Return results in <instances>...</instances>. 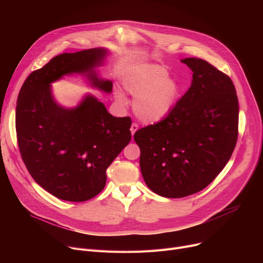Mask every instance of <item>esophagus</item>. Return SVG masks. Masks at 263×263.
I'll list each match as a JSON object with an SVG mask.
<instances>
[{
  "instance_id": "1",
  "label": "esophagus",
  "mask_w": 263,
  "mask_h": 263,
  "mask_svg": "<svg viewBox=\"0 0 263 263\" xmlns=\"http://www.w3.org/2000/svg\"><path fill=\"white\" fill-rule=\"evenodd\" d=\"M137 129H139V124H137L136 122H133V123H132V126H131V128H130L132 135H134V133L137 131Z\"/></svg>"
}]
</instances>
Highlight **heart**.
Segmentation results:
<instances>
[{"mask_svg":"<svg viewBox=\"0 0 263 263\" xmlns=\"http://www.w3.org/2000/svg\"><path fill=\"white\" fill-rule=\"evenodd\" d=\"M166 76L165 69L148 66L124 80V87L135 97L134 113L143 121H160L174 107L179 86L174 79ZM116 98L120 103H126V98L121 92H116Z\"/></svg>","mask_w":263,"mask_h":263,"instance_id":"b5f03b06","label":"heart"}]
</instances>
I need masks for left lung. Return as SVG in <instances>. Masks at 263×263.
<instances>
[{"mask_svg": "<svg viewBox=\"0 0 263 263\" xmlns=\"http://www.w3.org/2000/svg\"><path fill=\"white\" fill-rule=\"evenodd\" d=\"M182 63L193 71L189 90L166 117L134 134L147 186L167 198L208 186L229 161L239 134V102L231 79L201 59Z\"/></svg>", "mask_w": 263, "mask_h": 263, "instance_id": "obj_1", "label": "left lung"}]
</instances>
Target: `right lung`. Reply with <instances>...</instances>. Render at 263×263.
Returning a JSON list of instances; mask_svg holds the SVG:
<instances>
[{
    "instance_id": "right-lung-1",
    "label": "right lung",
    "mask_w": 263,
    "mask_h": 263,
    "mask_svg": "<svg viewBox=\"0 0 263 263\" xmlns=\"http://www.w3.org/2000/svg\"><path fill=\"white\" fill-rule=\"evenodd\" d=\"M102 49L63 53L33 71L20 89L16 108L17 141L34 180L53 196L86 201L103 190L106 170L131 141V118L114 117L87 96L66 109L54 102L50 83L62 76L85 73L91 84L110 92L112 82L98 79L95 67Z\"/></svg>"
}]
</instances>
